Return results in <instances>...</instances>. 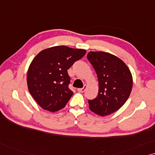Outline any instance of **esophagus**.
I'll return each mask as SVG.
<instances>
[{"label": "esophagus", "instance_id": "1", "mask_svg": "<svg viewBox=\"0 0 155 155\" xmlns=\"http://www.w3.org/2000/svg\"><path fill=\"white\" fill-rule=\"evenodd\" d=\"M86 88H87V86L86 85H84L83 88H78V91L79 92H84L86 89Z\"/></svg>", "mask_w": 155, "mask_h": 155}]
</instances>
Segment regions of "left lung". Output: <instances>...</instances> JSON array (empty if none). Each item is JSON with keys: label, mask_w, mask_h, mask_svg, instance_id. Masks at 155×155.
Here are the masks:
<instances>
[{"label": "left lung", "mask_w": 155, "mask_h": 155, "mask_svg": "<svg viewBox=\"0 0 155 155\" xmlns=\"http://www.w3.org/2000/svg\"><path fill=\"white\" fill-rule=\"evenodd\" d=\"M87 59L96 72L98 94L88 100L90 110L106 116L122 107L130 94L133 76L127 65L115 55L104 51H89Z\"/></svg>", "instance_id": "left-lung-1"}]
</instances>
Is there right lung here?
<instances>
[{
  "label": "right lung",
  "instance_id": "1",
  "mask_svg": "<svg viewBox=\"0 0 155 155\" xmlns=\"http://www.w3.org/2000/svg\"><path fill=\"white\" fill-rule=\"evenodd\" d=\"M86 52L85 49L62 45L45 49L33 59L27 82L29 91L41 108L50 112L64 108L73 95L67 70Z\"/></svg>",
  "mask_w": 155,
  "mask_h": 155
}]
</instances>
